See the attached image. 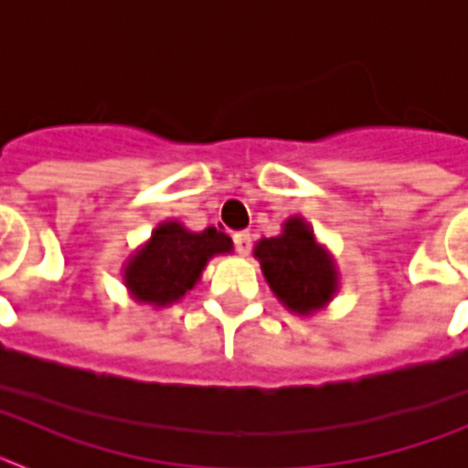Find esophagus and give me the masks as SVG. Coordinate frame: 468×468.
<instances>
[{"label":"esophagus","instance_id":"1","mask_svg":"<svg viewBox=\"0 0 468 468\" xmlns=\"http://www.w3.org/2000/svg\"><path fill=\"white\" fill-rule=\"evenodd\" d=\"M234 246H237L239 255L250 253V248H253V237H250V231H239V234H234Z\"/></svg>","mask_w":468,"mask_h":468}]
</instances>
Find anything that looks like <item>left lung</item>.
Returning <instances> with one entry per match:
<instances>
[{"mask_svg": "<svg viewBox=\"0 0 468 468\" xmlns=\"http://www.w3.org/2000/svg\"><path fill=\"white\" fill-rule=\"evenodd\" d=\"M253 255L271 292L297 316L321 312L340 291V271L333 253L318 243L300 215L283 222L279 237L260 239Z\"/></svg>", "mask_w": 468, "mask_h": 468, "instance_id": "obj_1", "label": "left lung"}]
</instances>
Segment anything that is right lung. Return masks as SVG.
I'll list each match as a JSON object with an SVG mask.
<instances>
[{
  "mask_svg": "<svg viewBox=\"0 0 468 468\" xmlns=\"http://www.w3.org/2000/svg\"><path fill=\"white\" fill-rule=\"evenodd\" d=\"M231 250L234 243L225 231H189L183 222L166 220L126 260L123 285L135 302L168 307L198 283L210 258Z\"/></svg>",
  "mask_w": 468,
  "mask_h": 468,
  "instance_id": "right-lung-1",
  "label": "right lung"
}]
</instances>
